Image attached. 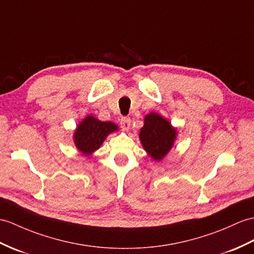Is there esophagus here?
I'll use <instances>...</instances> for the list:
<instances>
[{
    "label": "esophagus",
    "mask_w": 254,
    "mask_h": 254,
    "mask_svg": "<svg viewBox=\"0 0 254 254\" xmlns=\"http://www.w3.org/2000/svg\"><path fill=\"white\" fill-rule=\"evenodd\" d=\"M120 125H121L122 128L128 129L129 127H131V119H129L128 117H123L122 119L120 120Z\"/></svg>",
    "instance_id": "1"
}]
</instances>
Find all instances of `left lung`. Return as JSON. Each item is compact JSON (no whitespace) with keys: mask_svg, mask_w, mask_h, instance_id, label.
Masks as SVG:
<instances>
[{"mask_svg":"<svg viewBox=\"0 0 254 254\" xmlns=\"http://www.w3.org/2000/svg\"><path fill=\"white\" fill-rule=\"evenodd\" d=\"M176 135L178 129L168 120L156 113H150L144 119L139 140L148 156L156 161H161L173 147Z\"/></svg>","mask_w":254,"mask_h":254,"instance_id":"8db88e82","label":"left lung"}]
</instances>
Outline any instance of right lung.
Wrapping results in <instances>:
<instances>
[{
	"label": "right lung",
	"instance_id": "add662e5",
	"mask_svg": "<svg viewBox=\"0 0 254 254\" xmlns=\"http://www.w3.org/2000/svg\"><path fill=\"white\" fill-rule=\"evenodd\" d=\"M118 131L114 122H103L93 116H87L76 127L73 140L79 151L84 156H91L97 150L110 133Z\"/></svg>",
	"mask_w": 254,
	"mask_h": 254
}]
</instances>
